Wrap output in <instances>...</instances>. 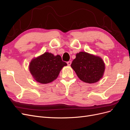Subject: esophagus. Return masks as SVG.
<instances>
[{
  "instance_id": "34e87169",
  "label": "esophagus",
  "mask_w": 130,
  "mask_h": 130,
  "mask_svg": "<svg viewBox=\"0 0 130 130\" xmlns=\"http://www.w3.org/2000/svg\"><path fill=\"white\" fill-rule=\"evenodd\" d=\"M72 64V61H68V62H67V64L68 65V66H70V64Z\"/></svg>"
}]
</instances>
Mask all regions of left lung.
Instances as JSON below:
<instances>
[{
	"mask_svg": "<svg viewBox=\"0 0 130 130\" xmlns=\"http://www.w3.org/2000/svg\"><path fill=\"white\" fill-rule=\"evenodd\" d=\"M71 67L81 81L88 84L99 81L103 76L105 69L101 58L86 52L76 54Z\"/></svg>",
	"mask_w": 130,
	"mask_h": 130,
	"instance_id": "obj_1",
	"label": "left lung"
}]
</instances>
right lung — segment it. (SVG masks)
Segmentation results:
<instances>
[{
	"label": "right lung",
	"mask_w": 130,
	"mask_h": 130,
	"mask_svg": "<svg viewBox=\"0 0 130 130\" xmlns=\"http://www.w3.org/2000/svg\"><path fill=\"white\" fill-rule=\"evenodd\" d=\"M67 65L60 55L54 56L46 52L32 59L29 64V70L37 82L46 84L55 80L62 68Z\"/></svg>",
	"instance_id": "add662e5"
}]
</instances>
